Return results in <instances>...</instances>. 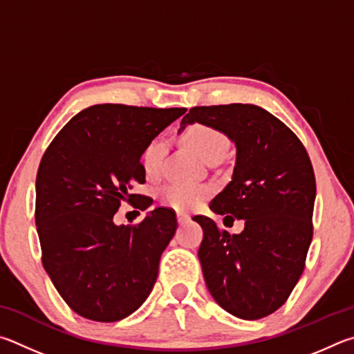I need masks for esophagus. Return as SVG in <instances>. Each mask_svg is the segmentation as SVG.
I'll return each mask as SVG.
<instances>
[{
    "label": "esophagus",
    "mask_w": 354,
    "mask_h": 354,
    "mask_svg": "<svg viewBox=\"0 0 354 354\" xmlns=\"http://www.w3.org/2000/svg\"><path fill=\"white\" fill-rule=\"evenodd\" d=\"M189 221V216L188 214H185V213H177V222L180 225H183V224H187V222Z\"/></svg>",
    "instance_id": "1"
}]
</instances>
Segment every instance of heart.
I'll return each instance as SVG.
<instances>
[{"label": "heart", "mask_w": 354, "mask_h": 354, "mask_svg": "<svg viewBox=\"0 0 354 354\" xmlns=\"http://www.w3.org/2000/svg\"><path fill=\"white\" fill-rule=\"evenodd\" d=\"M183 140L199 157L207 161L214 157H222L228 147L225 135L221 130L202 122L188 126L183 132ZM166 147L163 138H155L142 151L141 161L147 177H157L161 172ZM209 194H212V188L207 185L169 183L161 188L160 199L165 205L178 212H191L199 207Z\"/></svg>", "instance_id": "obj_1"}]
</instances>
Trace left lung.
<instances>
[{
	"mask_svg": "<svg viewBox=\"0 0 354 354\" xmlns=\"http://www.w3.org/2000/svg\"><path fill=\"white\" fill-rule=\"evenodd\" d=\"M194 122L221 130L236 146L232 182L209 208L244 219V230L230 234L194 216L203 230V278L227 313L263 319L284 305L305 269L315 201L311 160L292 130L258 105L193 107L180 129Z\"/></svg>",
	"mask_w": 354,
	"mask_h": 354,
	"instance_id": "8db88e82",
	"label": "left lung"
}]
</instances>
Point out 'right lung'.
Here are the masks:
<instances>
[{
	"label": "right lung",
	"mask_w": 354,
	"mask_h": 354,
	"mask_svg": "<svg viewBox=\"0 0 354 354\" xmlns=\"http://www.w3.org/2000/svg\"><path fill=\"white\" fill-rule=\"evenodd\" d=\"M187 109L91 105L73 116L43 153L35 180V225L41 263L74 313L118 322L138 309L157 280L160 257L177 228L176 213L158 207L136 225H116L146 182L141 155Z\"/></svg>",
	"instance_id": "right-lung-1"
}]
</instances>
